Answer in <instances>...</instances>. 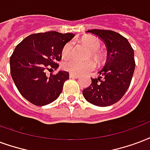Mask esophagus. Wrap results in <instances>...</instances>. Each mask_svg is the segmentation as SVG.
Returning a JSON list of instances; mask_svg holds the SVG:
<instances>
[{
	"mask_svg": "<svg viewBox=\"0 0 150 150\" xmlns=\"http://www.w3.org/2000/svg\"><path fill=\"white\" fill-rule=\"evenodd\" d=\"M69 76L71 78H74V79H78L79 78V75H75V74H72V73H70Z\"/></svg>",
	"mask_w": 150,
	"mask_h": 150,
	"instance_id": "esophagus-1",
	"label": "esophagus"
}]
</instances>
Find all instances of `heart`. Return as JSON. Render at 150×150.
I'll use <instances>...</instances> for the list:
<instances>
[{"label": "heart", "instance_id": "b5f03b06", "mask_svg": "<svg viewBox=\"0 0 150 150\" xmlns=\"http://www.w3.org/2000/svg\"><path fill=\"white\" fill-rule=\"evenodd\" d=\"M83 44L92 51L93 56H98V50L100 48V40L95 36H87L82 40ZM72 44L71 42L67 43L62 48V57L64 59L69 58L71 55ZM64 70L72 74L75 75H82L87 72L91 71L95 69V64L93 61H86V62H80V61L75 60V59H68L65 61L63 64Z\"/></svg>", "mask_w": 150, "mask_h": 150}]
</instances>
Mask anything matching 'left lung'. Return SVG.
<instances>
[{
  "label": "left lung",
  "instance_id": "left-lung-1",
  "mask_svg": "<svg viewBox=\"0 0 150 150\" xmlns=\"http://www.w3.org/2000/svg\"><path fill=\"white\" fill-rule=\"evenodd\" d=\"M86 33L105 43L107 60L98 72L103 78L91 79V84L83 91V95L93 105L110 106L120 100L130 85L135 68L134 49L127 39L114 31L92 29Z\"/></svg>",
  "mask_w": 150,
  "mask_h": 150
}]
</instances>
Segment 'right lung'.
<instances>
[{"label": "right lung", "mask_w": 150, "mask_h": 150, "mask_svg": "<svg viewBox=\"0 0 150 150\" xmlns=\"http://www.w3.org/2000/svg\"><path fill=\"white\" fill-rule=\"evenodd\" d=\"M75 35L55 31L33 34L17 45L10 57V72L19 92L35 106L52 103L62 92L69 73L64 71L47 77L49 67L56 70L62 48Z\"/></svg>", "instance_id": "right-lung-1"}]
</instances>
